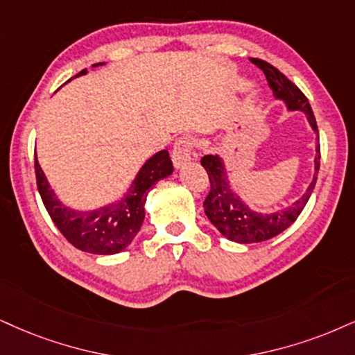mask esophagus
<instances>
[{
    "instance_id": "1",
    "label": "esophagus",
    "mask_w": 355,
    "mask_h": 355,
    "mask_svg": "<svg viewBox=\"0 0 355 355\" xmlns=\"http://www.w3.org/2000/svg\"><path fill=\"white\" fill-rule=\"evenodd\" d=\"M194 138L191 137H182L179 138L176 143H174L173 148V164L174 168L179 169L182 168L187 161H191L192 151H194Z\"/></svg>"
}]
</instances>
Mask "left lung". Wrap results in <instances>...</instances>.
Returning a JSON list of instances; mask_svg holds the SVG:
<instances>
[{"label": "left lung", "mask_w": 355, "mask_h": 355, "mask_svg": "<svg viewBox=\"0 0 355 355\" xmlns=\"http://www.w3.org/2000/svg\"><path fill=\"white\" fill-rule=\"evenodd\" d=\"M258 69H261L268 80L270 89L277 100L286 105L290 112H303L308 118L309 125L314 133L318 135V125L314 113L311 110L308 98L286 76H283L277 67L260 59H250ZM319 159L321 150L316 146V157H314V176L311 184L298 200L284 209H278L275 212H258L248 207V204L232 189L229 174H227L224 159L220 156L207 155L200 159V164L207 171L211 191L204 200V212L212 225L224 235L225 239L237 243H257L270 240L286 230L293 222L298 218L304 205L308 204L311 192L316 186Z\"/></svg>", "instance_id": "8db88e82"}]
</instances>
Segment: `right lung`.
Here are the masks:
<instances>
[{
    "mask_svg": "<svg viewBox=\"0 0 355 355\" xmlns=\"http://www.w3.org/2000/svg\"><path fill=\"white\" fill-rule=\"evenodd\" d=\"M103 64H95L94 67ZM85 73L87 69L76 77ZM34 159L39 194L52 222L73 247L94 255H115L133 242L143 225L148 192L159 179L168 178L173 173L169 153L161 150L139 168L128 191L120 199L95 211H77L60 202L54 189H51L37 156H34Z\"/></svg>",
    "mask_w": 355,
    "mask_h": 355,
    "instance_id": "right-lung-1",
    "label": "right lung"
}]
</instances>
